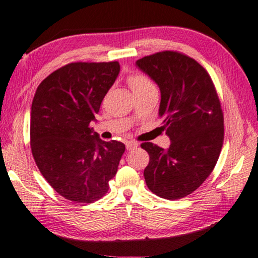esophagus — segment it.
I'll use <instances>...</instances> for the list:
<instances>
[{"label": "esophagus", "mask_w": 258, "mask_h": 258, "mask_svg": "<svg viewBox=\"0 0 258 258\" xmlns=\"http://www.w3.org/2000/svg\"><path fill=\"white\" fill-rule=\"evenodd\" d=\"M125 146H126V150H134V149H136V147L138 146V143H136V142H134V141H128V142H125Z\"/></svg>", "instance_id": "1"}]
</instances>
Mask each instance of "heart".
<instances>
[{
	"label": "heart",
	"instance_id": "b5f03b06",
	"mask_svg": "<svg viewBox=\"0 0 258 258\" xmlns=\"http://www.w3.org/2000/svg\"><path fill=\"white\" fill-rule=\"evenodd\" d=\"M126 82H128L130 89L133 90L134 94H137V92L144 91L154 87L150 80L142 74L130 75L128 80H126Z\"/></svg>",
	"mask_w": 258,
	"mask_h": 258
}]
</instances>
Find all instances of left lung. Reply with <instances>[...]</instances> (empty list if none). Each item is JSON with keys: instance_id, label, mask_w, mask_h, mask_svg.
<instances>
[{"instance_id": "1", "label": "left lung", "mask_w": 258, "mask_h": 258, "mask_svg": "<svg viewBox=\"0 0 258 258\" xmlns=\"http://www.w3.org/2000/svg\"><path fill=\"white\" fill-rule=\"evenodd\" d=\"M136 66L158 84L161 128L171 142L167 150L141 145L150 155L146 185L163 199H180L196 191L217 162L224 139L221 103L207 71L183 53L158 52Z\"/></svg>"}]
</instances>
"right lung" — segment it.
<instances>
[{
	"instance_id": "1",
	"label": "right lung",
	"mask_w": 258,
	"mask_h": 258,
	"mask_svg": "<svg viewBox=\"0 0 258 258\" xmlns=\"http://www.w3.org/2000/svg\"><path fill=\"white\" fill-rule=\"evenodd\" d=\"M120 73L117 61L71 62L37 87L31 111V147L42 176L65 199L91 204L108 191L124 153L90 128Z\"/></svg>"
}]
</instances>
